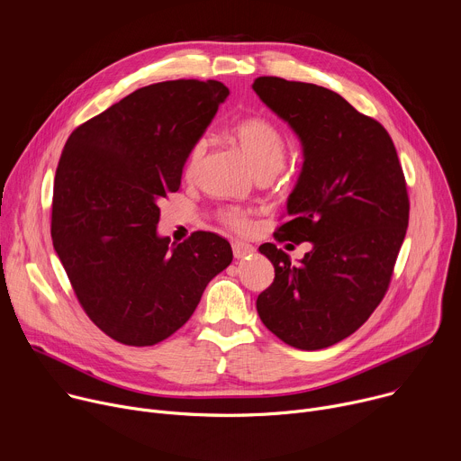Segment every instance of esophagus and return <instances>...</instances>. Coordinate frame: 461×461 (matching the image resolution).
<instances>
[{"label": "esophagus", "instance_id": "34e87169", "mask_svg": "<svg viewBox=\"0 0 461 461\" xmlns=\"http://www.w3.org/2000/svg\"><path fill=\"white\" fill-rule=\"evenodd\" d=\"M255 251V248L251 244H246V242H233V255L235 258H246V257H251Z\"/></svg>", "mask_w": 461, "mask_h": 461}]
</instances>
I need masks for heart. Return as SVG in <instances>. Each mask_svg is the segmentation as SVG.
<instances>
[{
    "label": "heart",
    "mask_w": 461,
    "mask_h": 461,
    "mask_svg": "<svg viewBox=\"0 0 461 461\" xmlns=\"http://www.w3.org/2000/svg\"><path fill=\"white\" fill-rule=\"evenodd\" d=\"M235 140L242 153L251 162L257 176H274L285 164L286 158V139L283 131L268 118H248L242 120L235 131ZM208 149V139L196 140L185 158V175L193 176L201 169ZM224 221L239 231H246L249 228V221L246 213L230 210L224 213Z\"/></svg>",
    "instance_id": "b5f03b06"
}]
</instances>
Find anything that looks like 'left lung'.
Listing matches in <instances>:
<instances>
[{"mask_svg": "<svg viewBox=\"0 0 461 461\" xmlns=\"http://www.w3.org/2000/svg\"><path fill=\"white\" fill-rule=\"evenodd\" d=\"M251 87L303 148L288 222L276 239L312 242L299 265L272 242L258 246L276 279L257 297V312L290 347H332L384 297L409 226L403 169L386 129L338 93L277 77H260Z\"/></svg>", "mask_w": 461, "mask_h": 461, "instance_id": "left-lung-1", "label": "left lung"}]
</instances>
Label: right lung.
I'll return each instance as SVG.
<instances>
[{
	"instance_id": "add662e5",
	"label": "right lung",
	"mask_w": 461,
	"mask_h": 461,
	"mask_svg": "<svg viewBox=\"0 0 461 461\" xmlns=\"http://www.w3.org/2000/svg\"><path fill=\"white\" fill-rule=\"evenodd\" d=\"M224 84L173 80L137 89L77 127L54 178L50 235L89 319L118 343L151 347L193 315L233 258L226 239L160 237V201L178 191L191 146Z\"/></svg>"
}]
</instances>
